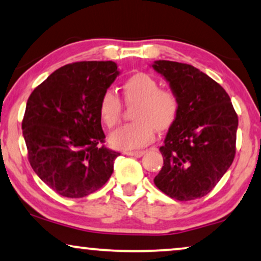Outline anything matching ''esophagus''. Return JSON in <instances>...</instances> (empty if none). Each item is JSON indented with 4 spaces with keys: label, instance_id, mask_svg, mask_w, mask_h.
<instances>
[{
    "label": "esophagus",
    "instance_id": "34e87169",
    "mask_svg": "<svg viewBox=\"0 0 261 261\" xmlns=\"http://www.w3.org/2000/svg\"><path fill=\"white\" fill-rule=\"evenodd\" d=\"M144 153H145L144 151H129V152H126L127 155H132V157H137V158L141 157V155H143Z\"/></svg>",
    "mask_w": 261,
    "mask_h": 261
}]
</instances>
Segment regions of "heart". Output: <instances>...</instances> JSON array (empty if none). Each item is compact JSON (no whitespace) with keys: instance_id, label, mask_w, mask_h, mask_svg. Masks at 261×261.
Instances as JSON below:
<instances>
[{"instance_id":"obj_1","label":"heart","mask_w":261,"mask_h":261,"mask_svg":"<svg viewBox=\"0 0 261 261\" xmlns=\"http://www.w3.org/2000/svg\"><path fill=\"white\" fill-rule=\"evenodd\" d=\"M122 94L127 104H135L134 122L124 124L110 137L114 147L121 150L143 147L154 139L155 129L164 132L174 124L180 101L174 91L160 89V83L147 73H134L122 83ZM98 113L108 128L120 123L122 103L116 94L106 91L101 94Z\"/></svg>"}]
</instances>
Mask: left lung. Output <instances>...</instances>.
I'll use <instances>...</instances> for the list:
<instances>
[{
    "label": "left lung",
    "mask_w": 261,
    "mask_h": 261,
    "mask_svg": "<svg viewBox=\"0 0 261 261\" xmlns=\"http://www.w3.org/2000/svg\"><path fill=\"white\" fill-rule=\"evenodd\" d=\"M152 68L169 83L180 101L163 146L157 188L180 201L208 194L230 168L239 118L225 90L191 64L160 60Z\"/></svg>",
    "instance_id": "left-lung-1"
}]
</instances>
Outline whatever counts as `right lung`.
I'll use <instances>...</instances> for the list:
<instances>
[{
  "mask_svg": "<svg viewBox=\"0 0 261 261\" xmlns=\"http://www.w3.org/2000/svg\"><path fill=\"white\" fill-rule=\"evenodd\" d=\"M120 70L113 61H84L56 69L37 86L22 120L30 164L66 198H84L109 180L120 155L101 144L99 99Z\"/></svg>",
  "mask_w": 261,
  "mask_h": 261,
  "instance_id": "add662e5",
  "label": "right lung"
}]
</instances>
